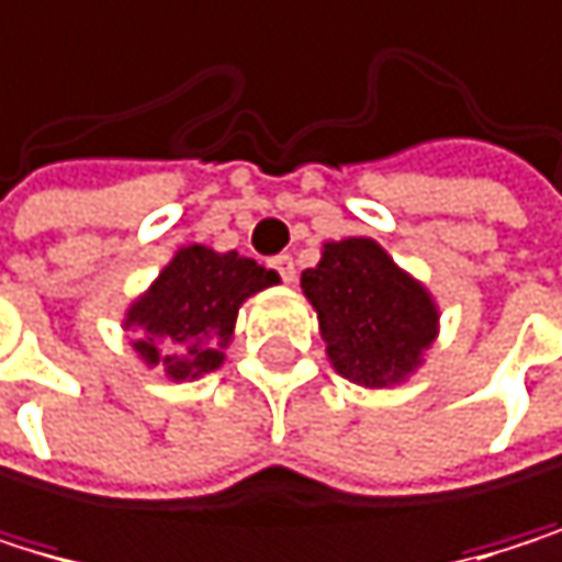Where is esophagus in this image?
<instances>
[{"instance_id":"34e87169","label":"esophagus","mask_w":562,"mask_h":562,"mask_svg":"<svg viewBox=\"0 0 562 562\" xmlns=\"http://www.w3.org/2000/svg\"><path fill=\"white\" fill-rule=\"evenodd\" d=\"M271 268H274L288 284L297 278V268H294V258H291V255H278V258H271Z\"/></svg>"}]
</instances>
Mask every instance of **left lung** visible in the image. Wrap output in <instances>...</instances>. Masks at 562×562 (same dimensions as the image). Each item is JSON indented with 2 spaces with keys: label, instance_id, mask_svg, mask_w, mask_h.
<instances>
[{
  "label": "left lung",
  "instance_id": "left-lung-1",
  "mask_svg": "<svg viewBox=\"0 0 562 562\" xmlns=\"http://www.w3.org/2000/svg\"><path fill=\"white\" fill-rule=\"evenodd\" d=\"M335 372L364 389L405 382L439 335V307L372 237L328 240L301 274Z\"/></svg>",
  "mask_w": 562,
  "mask_h": 562
}]
</instances>
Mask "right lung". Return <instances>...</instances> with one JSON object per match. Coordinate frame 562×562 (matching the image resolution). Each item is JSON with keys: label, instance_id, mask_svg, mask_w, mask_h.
Returning a JSON list of instances; mask_svg holds the SVG:
<instances>
[{"label": "right lung", "instance_id": "add662e5", "mask_svg": "<svg viewBox=\"0 0 562 562\" xmlns=\"http://www.w3.org/2000/svg\"><path fill=\"white\" fill-rule=\"evenodd\" d=\"M278 274L237 250L217 255L204 244L180 247L160 278L130 307L123 328H133V351L147 369L173 382H193L224 364L240 304Z\"/></svg>", "mask_w": 562, "mask_h": 562}]
</instances>
